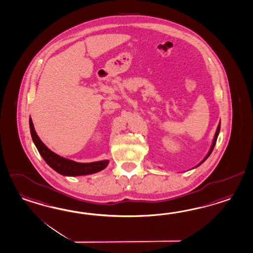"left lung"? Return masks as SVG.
I'll return each instance as SVG.
<instances>
[{
	"label": "left lung",
	"instance_id": "8db88e82",
	"mask_svg": "<svg viewBox=\"0 0 253 253\" xmlns=\"http://www.w3.org/2000/svg\"><path fill=\"white\" fill-rule=\"evenodd\" d=\"M219 131H220V123L218 124V126H217V129H216V132H215V134H214V140H213V143H212V146H211V148H210V150H209V152H208V155L206 156V158L202 161L197 166H195V168L196 167H198V166H200L203 162H205L207 159H208V157L210 156V154L212 153V151H213V149L214 148V145H215V142H216V139H217V136H218V134H219Z\"/></svg>",
	"mask_w": 253,
	"mask_h": 253
}]
</instances>
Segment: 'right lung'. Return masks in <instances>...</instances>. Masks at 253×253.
Segmentation results:
<instances>
[{
	"mask_svg": "<svg viewBox=\"0 0 253 253\" xmlns=\"http://www.w3.org/2000/svg\"><path fill=\"white\" fill-rule=\"evenodd\" d=\"M29 126L32 139L40 155L53 169L57 172L65 176H80V175L92 174L104 169L108 161L104 160L101 162H91V163H80L65 159L63 157L54 153L50 149L41 141L33 125L32 119L29 118Z\"/></svg>",
	"mask_w": 253,
	"mask_h": 253,
	"instance_id": "obj_1",
	"label": "right lung"
}]
</instances>
